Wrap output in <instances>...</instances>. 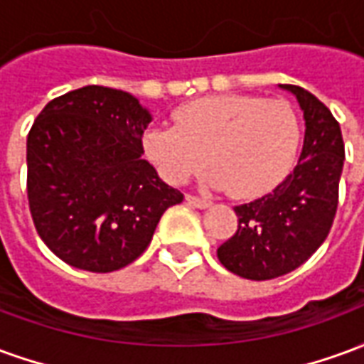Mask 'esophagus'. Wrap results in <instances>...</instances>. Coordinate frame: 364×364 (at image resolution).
I'll return each mask as SVG.
<instances>
[{
  "label": "esophagus",
  "mask_w": 364,
  "mask_h": 364,
  "mask_svg": "<svg viewBox=\"0 0 364 364\" xmlns=\"http://www.w3.org/2000/svg\"><path fill=\"white\" fill-rule=\"evenodd\" d=\"M187 203L193 206H197V208H208L210 206V200H206V198H200L197 195H187Z\"/></svg>",
  "instance_id": "esophagus-1"
}]
</instances>
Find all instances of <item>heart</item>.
Masks as SVG:
<instances>
[{
    "instance_id": "heart-1",
    "label": "heart",
    "mask_w": 364,
    "mask_h": 364,
    "mask_svg": "<svg viewBox=\"0 0 364 364\" xmlns=\"http://www.w3.org/2000/svg\"><path fill=\"white\" fill-rule=\"evenodd\" d=\"M175 127L144 134V151L166 181L181 185L206 164L210 181L234 197H253L281 181L296 158L302 122L284 99L210 95L181 105Z\"/></svg>"
}]
</instances>
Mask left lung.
<instances>
[{
	"label": "left lung",
	"mask_w": 364,
	"mask_h": 364,
	"mask_svg": "<svg viewBox=\"0 0 364 364\" xmlns=\"http://www.w3.org/2000/svg\"><path fill=\"white\" fill-rule=\"evenodd\" d=\"M304 111L298 166L265 197L234 206L237 228L218 247V259L237 277L269 281L310 259L328 237L339 203L345 144L341 128L320 99L284 83Z\"/></svg>",
	"instance_id": "left-lung-1"
}]
</instances>
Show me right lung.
<instances>
[{
  "label": "right lung",
  "mask_w": 364,
  "mask_h": 364,
  "mask_svg": "<svg viewBox=\"0 0 364 364\" xmlns=\"http://www.w3.org/2000/svg\"><path fill=\"white\" fill-rule=\"evenodd\" d=\"M150 112L127 91L87 85L52 99L27 136L35 228L72 267L111 273L138 259L181 191L142 158Z\"/></svg>",
  "instance_id": "obj_1"
}]
</instances>
